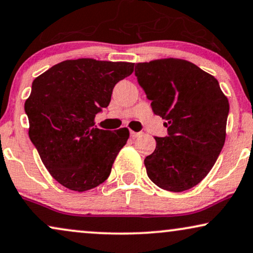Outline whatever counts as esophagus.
I'll return each mask as SVG.
<instances>
[{"label":"esophagus","mask_w":253,"mask_h":253,"mask_svg":"<svg viewBox=\"0 0 253 253\" xmlns=\"http://www.w3.org/2000/svg\"><path fill=\"white\" fill-rule=\"evenodd\" d=\"M142 135V133L141 132H134V130H130V136L133 137V139H135V137H139Z\"/></svg>","instance_id":"obj_1"}]
</instances>
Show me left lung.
<instances>
[{"instance_id": "obj_1", "label": "left lung", "mask_w": 253, "mask_h": 253, "mask_svg": "<svg viewBox=\"0 0 253 253\" xmlns=\"http://www.w3.org/2000/svg\"><path fill=\"white\" fill-rule=\"evenodd\" d=\"M135 76L154 113L167 120L168 135L155 137L156 148L144 158L148 177L163 190H190L223 148L228 98L214 76L186 60L137 63Z\"/></svg>"}]
</instances>
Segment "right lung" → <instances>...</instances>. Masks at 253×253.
<instances>
[{
	"instance_id": "right-lung-1",
	"label": "right lung",
	"mask_w": 253,
	"mask_h": 253,
	"mask_svg": "<svg viewBox=\"0 0 253 253\" xmlns=\"http://www.w3.org/2000/svg\"><path fill=\"white\" fill-rule=\"evenodd\" d=\"M133 70L130 62L66 60L33 81L24 105L30 140L65 187L91 190L110 176L129 130L96 128L95 117L109 106L114 85Z\"/></svg>"
}]
</instances>
